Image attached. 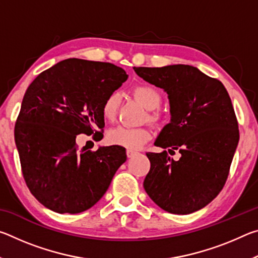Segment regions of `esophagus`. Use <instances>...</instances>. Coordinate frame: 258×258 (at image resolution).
I'll use <instances>...</instances> for the list:
<instances>
[{
    "instance_id": "esophagus-1",
    "label": "esophagus",
    "mask_w": 258,
    "mask_h": 258,
    "mask_svg": "<svg viewBox=\"0 0 258 258\" xmlns=\"http://www.w3.org/2000/svg\"><path fill=\"white\" fill-rule=\"evenodd\" d=\"M137 154H138V151H135V150H131V149L126 150V155H127L128 158H132V157H134Z\"/></svg>"
}]
</instances>
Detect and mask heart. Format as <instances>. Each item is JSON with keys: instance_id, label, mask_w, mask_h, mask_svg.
<instances>
[{"instance_id": "b5f03b06", "label": "heart", "mask_w": 258, "mask_h": 258, "mask_svg": "<svg viewBox=\"0 0 258 258\" xmlns=\"http://www.w3.org/2000/svg\"><path fill=\"white\" fill-rule=\"evenodd\" d=\"M133 95L143 107L149 110L148 119L151 123H158L160 120V113L156 110L161 104V97L158 91L150 85H138L133 89ZM120 104V95L117 92H112L104 98L101 104L102 118L112 123L117 118ZM151 139V132L148 128H130L119 126L112 128L107 134V140L110 145L124 147L126 149L135 150L142 147Z\"/></svg>"}]
</instances>
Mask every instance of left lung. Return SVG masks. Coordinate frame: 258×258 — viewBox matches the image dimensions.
I'll use <instances>...</instances> for the list:
<instances>
[{"label": "left lung", "mask_w": 258, "mask_h": 258, "mask_svg": "<svg viewBox=\"0 0 258 258\" xmlns=\"http://www.w3.org/2000/svg\"><path fill=\"white\" fill-rule=\"evenodd\" d=\"M138 76L168 94L171 121L148 152V196L164 211L186 215L204 208L223 189L239 142L238 121L224 85L189 64L134 67Z\"/></svg>", "instance_id": "1"}]
</instances>
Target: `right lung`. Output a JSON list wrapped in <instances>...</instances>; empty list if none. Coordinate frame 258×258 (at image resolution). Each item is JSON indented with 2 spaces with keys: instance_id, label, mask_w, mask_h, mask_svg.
I'll list each match as a JSON object with an SVG mask.
<instances>
[{
  "instance_id": "add662e5",
  "label": "right lung",
  "mask_w": 258,
  "mask_h": 258,
  "mask_svg": "<svg viewBox=\"0 0 258 258\" xmlns=\"http://www.w3.org/2000/svg\"><path fill=\"white\" fill-rule=\"evenodd\" d=\"M127 77L112 63L73 58L46 69L28 86L16 121L15 141L26 184L43 206L77 214L106 194L126 161L125 148L78 150L76 137L101 134L97 128L104 127L103 100Z\"/></svg>"
}]
</instances>
